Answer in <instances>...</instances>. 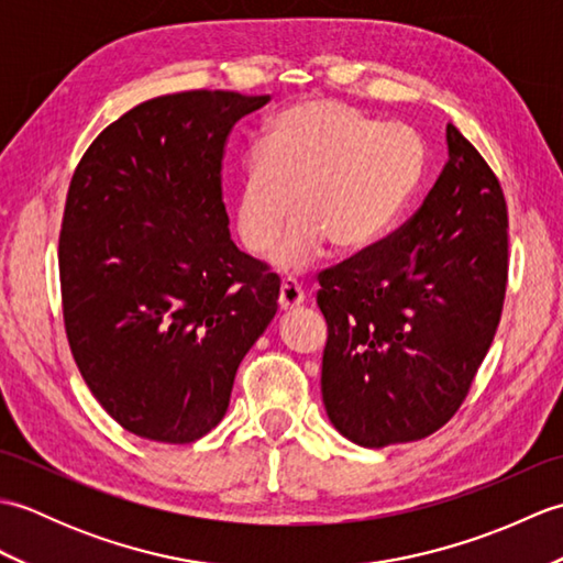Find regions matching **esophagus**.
Returning a JSON list of instances; mask_svg holds the SVG:
<instances>
[{
  "label": "esophagus",
  "mask_w": 563,
  "mask_h": 563,
  "mask_svg": "<svg viewBox=\"0 0 563 563\" xmlns=\"http://www.w3.org/2000/svg\"><path fill=\"white\" fill-rule=\"evenodd\" d=\"M278 305H280L283 312H292V309L302 307V305H305V290H302V285L297 283V280H290V278L285 280V283L280 285Z\"/></svg>",
  "instance_id": "esophagus-1"
}]
</instances>
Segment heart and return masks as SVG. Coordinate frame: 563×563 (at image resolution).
Wrapping results in <instances>:
<instances>
[{
    "label": "heart",
    "instance_id": "1",
    "mask_svg": "<svg viewBox=\"0 0 563 563\" xmlns=\"http://www.w3.org/2000/svg\"><path fill=\"white\" fill-rule=\"evenodd\" d=\"M421 169V142L409 128L377 125L341 101L295 103L273 118L239 181V236L251 254H266L297 210L302 218L275 249V266L302 268L327 242L357 254L387 234Z\"/></svg>",
    "mask_w": 563,
    "mask_h": 563
}]
</instances>
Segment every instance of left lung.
<instances>
[{
    "label": "left lung",
    "instance_id": "obj_1",
    "mask_svg": "<svg viewBox=\"0 0 563 563\" xmlns=\"http://www.w3.org/2000/svg\"><path fill=\"white\" fill-rule=\"evenodd\" d=\"M506 280L504 190L450 123L448 162L413 218L319 275L321 397L333 428L387 448L445 426L492 349Z\"/></svg>",
    "mask_w": 563,
    "mask_h": 563
}]
</instances>
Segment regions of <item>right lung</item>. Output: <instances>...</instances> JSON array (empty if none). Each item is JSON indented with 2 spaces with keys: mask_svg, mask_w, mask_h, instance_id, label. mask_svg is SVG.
Listing matches in <instances>:
<instances>
[{
  "mask_svg": "<svg viewBox=\"0 0 563 563\" xmlns=\"http://www.w3.org/2000/svg\"><path fill=\"white\" fill-rule=\"evenodd\" d=\"M268 101L208 89L150 99L71 176L59 232L67 341L106 413L140 438L210 433L278 312L280 278L232 242L220 178L230 130Z\"/></svg>",
  "mask_w": 563,
  "mask_h": 563,
  "instance_id": "right-lung-1",
  "label": "right lung"
}]
</instances>
